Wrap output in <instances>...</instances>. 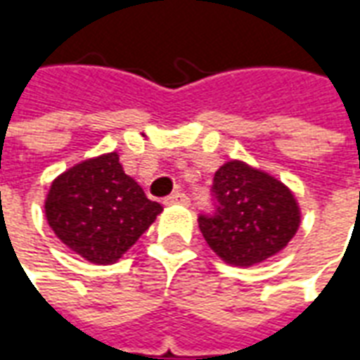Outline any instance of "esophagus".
<instances>
[{"label": "esophagus", "mask_w": 360, "mask_h": 360, "mask_svg": "<svg viewBox=\"0 0 360 360\" xmlns=\"http://www.w3.org/2000/svg\"><path fill=\"white\" fill-rule=\"evenodd\" d=\"M165 204H188L191 200H188V196L185 195V193H181V191H175V193H172L169 196H165Z\"/></svg>", "instance_id": "1"}]
</instances>
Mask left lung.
Here are the masks:
<instances>
[{
	"label": "left lung",
	"mask_w": 360,
	"mask_h": 360,
	"mask_svg": "<svg viewBox=\"0 0 360 360\" xmlns=\"http://www.w3.org/2000/svg\"><path fill=\"white\" fill-rule=\"evenodd\" d=\"M214 212L198 216L210 249L227 264L252 266L287 247L301 224L293 193L268 173L231 160L212 183Z\"/></svg>",
	"instance_id": "obj_1"
}]
</instances>
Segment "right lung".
I'll use <instances>...</instances> for the list:
<instances>
[{"instance_id":"add662e5","label":"right lung","mask_w":360,"mask_h":360,"mask_svg":"<svg viewBox=\"0 0 360 360\" xmlns=\"http://www.w3.org/2000/svg\"><path fill=\"white\" fill-rule=\"evenodd\" d=\"M162 212L129 177L115 152L84 160L51 183L46 218L67 247L94 264H113Z\"/></svg>"}]
</instances>
